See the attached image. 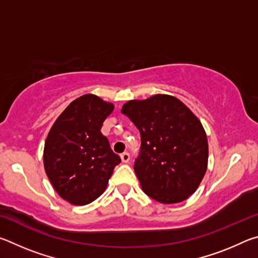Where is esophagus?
<instances>
[{
	"mask_svg": "<svg viewBox=\"0 0 258 258\" xmlns=\"http://www.w3.org/2000/svg\"><path fill=\"white\" fill-rule=\"evenodd\" d=\"M120 158L123 163H128L130 161V154L128 152H123V154L120 155Z\"/></svg>",
	"mask_w": 258,
	"mask_h": 258,
	"instance_id": "obj_1",
	"label": "esophagus"
}]
</instances>
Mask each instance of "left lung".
Segmentation results:
<instances>
[{
  "label": "left lung",
  "instance_id": "8db88e82",
  "mask_svg": "<svg viewBox=\"0 0 258 258\" xmlns=\"http://www.w3.org/2000/svg\"><path fill=\"white\" fill-rule=\"evenodd\" d=\"M121 112L141 134L134 171L143 192L161 204L185 200L207 171L208 142L200 120L175 97L131 100Z\"/></svg>",
  "mask_w": 258,
  "mask_h": 258
}]
</instances>
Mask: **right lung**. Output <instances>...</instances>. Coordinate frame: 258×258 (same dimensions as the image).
I'll use <instances>...</instances> for the list:
<instances>
[{
	"mask_svg": "<svg viewBox=\"0 0 258 258\" xmlns=\"http://www.w3.org/2000/svg\"><path fill=\"white\" fill-rule=\"evenodd\" d=\"M112 110V103L97 95H82L64 109L47 134L45 173L68 203L83 206L99 198L120 163L100 131Z\"/></svg>",
	"mask_w": 258,
	"mask_h": 258,
	"instance_id": "right-lung-1",
	"label": "right lung"
}]
</instances>
